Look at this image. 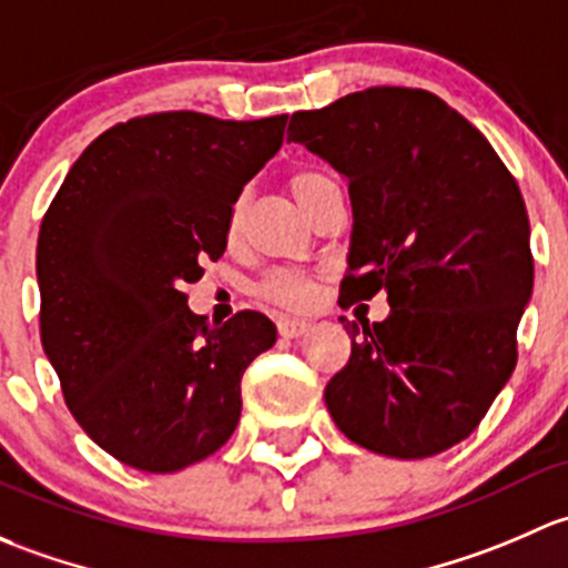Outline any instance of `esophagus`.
<instances>
[{
	"mask_svg": "<svg viewBox=\"0 0 568 568\" xmlns=\"http://www.w3.org/2000/svg\"><path fill=\"white\" fill-rule=\"evenodd\" d=\"M308 325L306 320H278V333H282L284 338H297V336H303V333L308 331Z\"/></svg>",
	"mask_w": 568,
	"mask_h": 568,
	"instance_id": "1",
	"label": "esophagus"
}]
</instances>
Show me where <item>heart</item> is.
I'll use <instances>...</instances> for the list:
<instances>
[{
	"instance_id": "heart-1",
	"label": "heart",
	"mask_w": 568,
	"mask_h": 568,
	"mask_svg": "<svg viewBox=\"0 0 568 568\" xmlns=\"http://www.w3.org/2000/svg\"><path fill=\"white\" fill-rule=\"evenodd\" d=\"M333 185L336 183H333L325 172L312 166L292 169V172L286 174V189H290L292 199H295L306 213H312V207L320 202V196H323L327 189H333ZM237 226H241V202L232 204L230 219H226V235L235 237ZM256 295H260L262 301L273 303V306L306 308L308 303L314 301V295H317V282H314L312 273L306 271H273L256 284Z\"/></svg>"
}]
</instances>
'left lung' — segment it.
Here are the masks:
<instances>
[{"label": "left lung", "instance_id": "left-lung-1", "mask_svg": "<svg viewBox=\"0 0 568 568\" xmlns=\"http://www.w3.org/2000/svg\"><path fill=\"white\" fill-rule=\"evenodd\" d=\"M290 139L349 183L353 248L338 303L388 292L383 323L342 317L349 361L325 385L344 437L424 459L481 424L517 366L534 290L523 194L493 144L426 90L369 87L295 111Z\"/></svg>", "mask_w": 568, "mask_h": 568}]
</instances>
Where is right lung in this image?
I'll return each mask as SVG.
<instances>
[{"label":"right lung","mask_w":568,"mask_h":568,"mask_svg":"<svg viewBox=\"0 0 568 568\" xmlns=\"http://www.w3.org/2000/svg\"><path fill=\"white\" fill-rule=\"evenodd\" d=\"M286 116L158 111L103 131L51 199L38 235L40 342L68 410L114 459L174 473L241 420V379L276 325H207L185 284L226 251L243 185L278 153Z\"/></svg>","instance_id":"obj_1"}]
</instances>
